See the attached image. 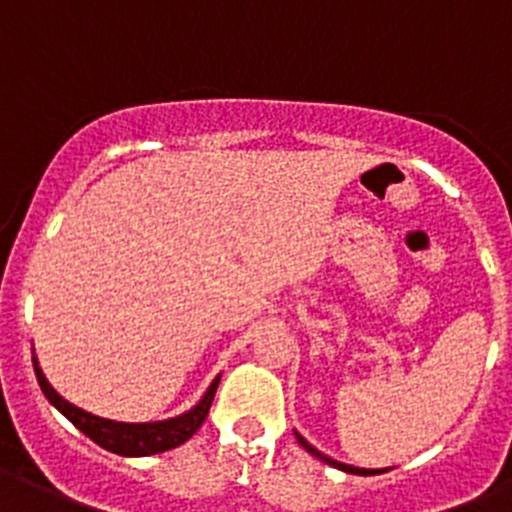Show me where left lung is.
Returning <instances> with one entry per match:
<instances>
[{
  "mask_svg": "<svg viewBox=\"0 0 512 512\" xmlns=\"http://www.w3.org/2000/svg\"><path fill=\"white\" fill-rule=\"evenodd\" d=\"M295 439H298V444H300V447H303L305 452H310V455H313V457H318V460H321V462H326V465L336 467V470H343V472H348V475H381V472H386V470H366V467H353V465H346V462H338V460H333V457L323 455L321 450H315L313 444H310L308 439H305V437H300L298 432H295Z\"/></svg>",
  "mask_w": 512,
  "mask_h": 512,
  "instance_id": "8db88e82",
  "label": "left lung"
}]
</instances>
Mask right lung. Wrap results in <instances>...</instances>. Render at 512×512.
Segmentation results:
<instances>
[{
	"instance_id": "1",
	"label": "right lung",
	"mask_w": 512,
	"mask_h": 512,
	"mask_svg": "<svg viewBox=\"0 0 512 512\" xmlns=\"http://www.w3.org/2000/svg\"><path fill=\"white\" fill-rule=\"evenodd\" d=\"M32 364H35V374L37 381H40L42 394L47 396V401H50L52 407H55L62 417H68L85 437H90L95 444H100L103 450L116 452V455L123 457L159 455V452L174 450V447L184 444L191 434L202 427L204 419H207L212 399L214 394H217L219 379H222V374L214 376L209 389L202 394V399H199L191 409H186L184 414L161 419V422H116V419L95 417V414L70 404L68 399H62V396L52 389L50 381L45 379V374H42L40 361H37L35 353H32Z\"/></svg>"
}]
</instances>
